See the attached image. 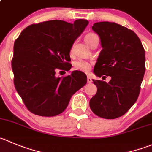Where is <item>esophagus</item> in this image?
Listing matches in <instances>:
<instances>
[{
    "mask_svg": "<svg viewBox=\"0 0 152 152\" xmlns=\"http://www.w3.org/2000/svg\"><path fill=\"white\" fill-rule=\"evenodd\" d=\"M87 81H88V83H91V82H93L92 79H91L90 76H88V78H87Z\"/></svg>",
    "mask_w": 152,
    "mask_h": 152,
    "instance_id": "esophagus-1",
    "label": "esophagus"
}]
</instances>
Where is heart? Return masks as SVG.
Returning <instances> with one entry per match:
<instances>
[{
	"mask_svg": "<svg viewBox=\"0 0 152 152\" xmlns=\"http://www.w3.org/2000/svg\"><path fill=\"white\" fill-rule=\"evenodd\" d=\"M94 40H99V37L96 34L94 33V32H90V33H88L85 35V41L88 45H91V42H94ZM74 65L76 68L80 70V71L88 73L91 70L92 63L89 62V61H84V60H79V61L75 62Z\"/></svg>",
	"mask_w": 152,
	"mask_h": 152,
	"instance_id": "obj_1",
	"label": "heart"
}]
</instances>
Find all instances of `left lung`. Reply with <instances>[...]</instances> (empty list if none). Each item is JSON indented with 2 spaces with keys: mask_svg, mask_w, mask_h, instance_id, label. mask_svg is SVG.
I'll list each match as a JSON object with an SVG mask.
<instances>
[{
  "mask_svg": "<svg viewBox=\"0 0 152 152\" xmlns=\"http://www.w3.org/2000/svg\"><path fill=\"white\" fill-rule=\"evenodd\" d=\"M92 29L102 48L94 72L99 77L111 79L109 82L93 80L97 92L90 100V107L102 118H118L139 96L145 71V50L134 31L117 23L98 22Z\"/></svg>",
  "mask_w": 152,
  "mask_h": 152,
  "instance_id": "left-lung-1",
  "label": "left lung"
}]
</instances>
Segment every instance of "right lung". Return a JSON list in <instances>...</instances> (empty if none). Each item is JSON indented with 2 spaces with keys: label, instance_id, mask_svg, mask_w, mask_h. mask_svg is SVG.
Segmentation results:
<instances>
[{
  "label": "right lung",
  "instance_id": "1",
  "mask_svg": "<svg viewBox=\"0 0 152 152\" xmlns=\"http://www.w3.org/2000/svg\"><path fill=\"white\" fill-rule=\"evenodd\" d=\"M88 20H61L33 23L15 41L12 69L14 85L26 108L35 115L62 113L73 94L85 86L87 76L78 70L56 77L58 70L71 69L70 51ZM61 72V71H60Z\"/></svg>",
  "mask_w": 152,
  "mask_h": 152
}]
</instances>
